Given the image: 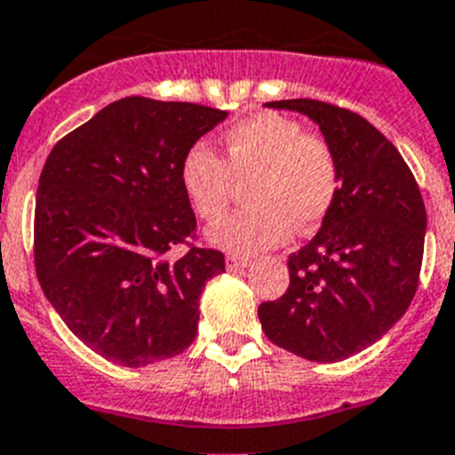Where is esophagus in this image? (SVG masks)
Instances as JSON below:
<instances>
[{
    "mask_svg": "<svg viewBox=\"0 0 455 455\" xmlns=\"http://www.w3.org/2000/svg\"><path fill=\"white\" fill-rule=\"evenodd\" d=\"M227 267L228 270H244V267H250V260L240 259V256H227Z\"/></svg>",
    "mask_w": 455,
    "mask_h": 455,
    "instance_id": "1",
    "label": "esophagus"
}]
</instances>
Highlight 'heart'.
Listing matches in <instances>:
<instances>
[{
    "label": "heart",
    "instance_id": "heart-1",
    "mask_svg": "<svg viewBox=\"0 0 455 455\" xmlns=\"http://www.w3.org/2000/svg\"><path fill=\"white\" fill-rule=\"evenodd\" d=\"M227 160L192 146L180 164L185 195L204 222H220L231 208L235 183H250V211L208 231V243L251 256L311 231L325 220L339 192V164L330 144L304 132L295 118L263 112L224 134Z\"/></svg>",
    "mask_w": 455,
    "mask_h": 455
}]
</instances>
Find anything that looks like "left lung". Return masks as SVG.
<instances>
[{
  "mask_svg": "<svg viewBox=\"0 0 455 455\" xmlns=\"http://www.w3.org/2000/svg\"><path fill=\"white\" fill-rule=\"evenodd\" d=\"M266 108L321 128L339 192L318 233L288 259V291L260 304L259 321L288 353L331 364L373 346L408 311L424 259V199L396 146L359 114L309 98Z\"/></svg>",
  "mask_w": 455,
  "mask_h": 455,
  "instance_id": "left-lung-1",
  "label": "left lung"
}]
</instances>
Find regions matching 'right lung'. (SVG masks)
<instances>
[{
    "instance_id": "1",
    "label": "right lung",
    "mask_w": 455,
    "mask_h": 455,
    "mask_svg": "<svg viewBox=\"0 0 455 455\" xmlns=\"http://www.w3.org/2000/svg\"><path fill=\"white\" fill-rule=\"evenodd\" d=\"M228 112L124 98L63 137L43 167L34 256L43 293L75 337L114 364L183 353L199 327L205 282L224 256L192 247L185 153Z\"/></svg>"
}]
</instances>
